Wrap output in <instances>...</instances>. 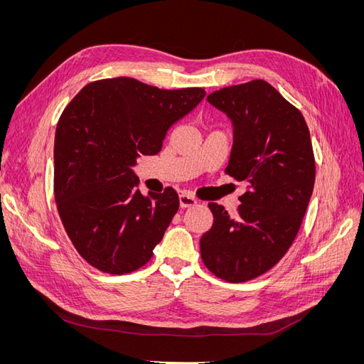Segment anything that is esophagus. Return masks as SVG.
Returning <instances> with one entry per match:
<instances>
[{
	"label": "esophagus",
	"instance_id": "34e87169",
	"mask_svg": "<svg viewBox=\"0 0 364 364\" xmlns=\"http://www.w3.org/2000/svg\"><path fill=\"white\" fill-rule=\"evenodd\" d=\"M179 203H181V208H191V206H196L197 205V200L194 199V197L188 193H182L179 196Z\"/></svg>",
	"mask_w": 364,
	"mask_h": 364
}]
</instances>
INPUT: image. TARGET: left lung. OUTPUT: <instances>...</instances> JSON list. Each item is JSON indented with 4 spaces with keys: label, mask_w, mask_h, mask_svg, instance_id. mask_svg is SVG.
<instances>
[{
    "label": "left lung",
    "mask_w": 364,
    "mask_h": 364,
    "mask_svg": "<svg viewBox=\"0 0 364 364\" xmlns=\"http://www.w3.org/2000/svg\"><path fill=\"white\" fill-rule=\"evenodd\" d=\"M206 100L232 123L226 173L247 188L234 217L208 205L214 223L200 253L215 277L245 282L270 270L299 232L316 179L310 130L299 109L264 80L223 87Z\"/></svg>",
    "instance_id": "left-lung-1"
}]
</instances>
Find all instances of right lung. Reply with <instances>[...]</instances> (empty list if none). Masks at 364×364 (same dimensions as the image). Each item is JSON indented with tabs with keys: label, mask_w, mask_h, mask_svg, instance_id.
<instances>
[{
	"label": "right lung",
	"mask_w": 364,
	"mask_h": 364,
	"mask_svg": "<svg viewBox=\"0 0 364 364\" xmlns=\"http://www.w3.org/2000/svg\"><path fill=\"white\" fill-rule=\"evenodd\" d=\"M202 87L167 91L130 77L86 85L65 107L54 139V197L80 255L105 273L150 261L179 209L173 188L142 196L139 155L161 151L168 129L199 105Z\"/></svg>",
	"instance_id": "add662e5"
}]
</instances>
